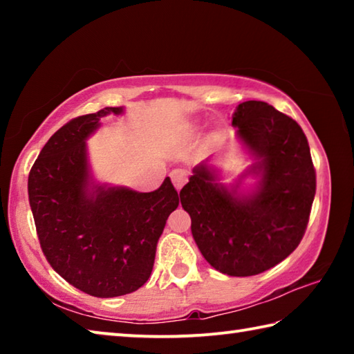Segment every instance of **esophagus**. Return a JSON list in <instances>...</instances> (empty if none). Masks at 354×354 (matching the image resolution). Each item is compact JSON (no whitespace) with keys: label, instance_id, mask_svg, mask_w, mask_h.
Masks as SVG:
<instances>
[{"label":"esophagus","instance_id":"esophagus-1","mask_svg":"<svg viewBox=\"0 0 354 354\" xmlns=\"http://www.w3.org/2000/svg\"><path fill=\"white\" fill-rule=\"evenodd\" d=\"M170 178H171V183L176 187V190H181L185 181H187V175H185L184 170H173L170 173Z\"/></svg>","mask_w":354,"mask_h":354}]
</instances>
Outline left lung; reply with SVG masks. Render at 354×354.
I'll return each mask as SVG.
<instances>
[{"instance_id":"obj_1","label":"left lung","mask_w":354,"mask_h":354,"mask_svg":"<svg viewBox=\"0 0 354 354\" xmlns=\"http://www.w3.org/2000/svg\"><path fill=\"white\" fill-rule=\"evenodd\" d=\"M237 140L254 162L230 187L206 162L179 192L205 259L230 277H253L284 261L301 242L315 195V170L299 124L263 101L232 113ZM254 176L255 187L241 190Z\"/></svg>"}]
</instances>
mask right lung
Returning <instances> with one entry per match:
<instances>
[{"label":"right lung","mask_w":354,"mask_h":354,"mask_svg":"<svg viewBox=\"0 0 354 354\" xmlns=\"http://www.w3.org/2000/svg\"><path fill=\"white\" fill-rule=\"evenodd\" d=\"M109 113L120 115L123 107H104L64 124L28 178L46 261L67 283L100 298L127 295L147 283L165 221L181 198L170 178L154 192L95 181L86 140Z\"/></svg>","instance_id":"1"}]
</instances>
